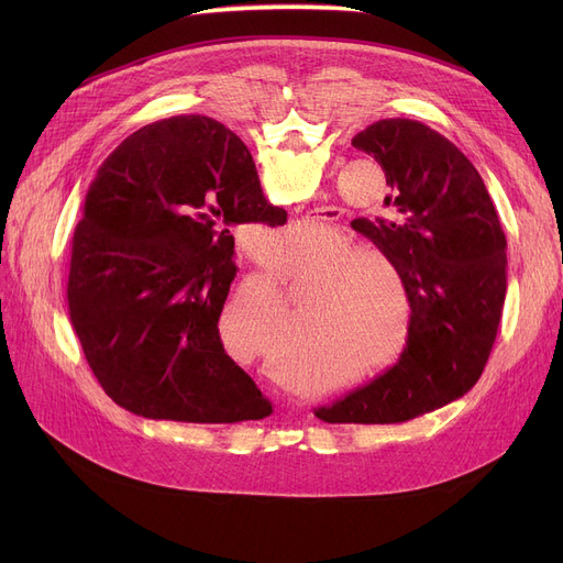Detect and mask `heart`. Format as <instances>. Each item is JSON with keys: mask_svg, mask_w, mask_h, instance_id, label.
I'll list each match as a JSON object with an SVG mask.
<instances>
[{"mask_svg": "<svg viewBox=\"0 0 563 563\" xmlns=\"http://www.w3.org/2000/svg\"><path fill=\"white\" fill-rule=\"evenodd\" d=\"M314 228L303 221L274 234L269 251L294 255L308 246ZM297 287L310 285L297 331L283 346L287 321L274 291L244 289L221 308L219 331L230 356L269 361V372L287 388H312L314 367L327 361L362 363L363 376L395 367L412 342L416 303L399 266L383 253L358 249L331 232L306 249L285 272Z\"/></svg>", "mask_w": 563, "mask_h": 563, "instance_id": "obj_1", "label": "heart"}]
</instances>
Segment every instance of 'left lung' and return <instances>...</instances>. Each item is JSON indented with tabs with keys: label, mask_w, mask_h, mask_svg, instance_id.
Returning a JSON list of instances; mask_svg holds the SVG:
<instances>
[{
	"label": "left lung",
	"mask_w": 563,
	"mask_h": 563,
	"mask_svg": "<svg viewBox=\"0 0 563 563\" xmlns=\"http://www.w3.org/2000/svg\"><path fill=\"white\" fill-rule=\"evenodd\" d=\"M390 185L393 221L351 225L404 272L416 303L406 356L365 388L314 408L329 424H397L479 380L507 294V240L477 168L435 130L386 118L353 136Z\"/></svg>",
	"instance_id": "1"
}]
</instances>
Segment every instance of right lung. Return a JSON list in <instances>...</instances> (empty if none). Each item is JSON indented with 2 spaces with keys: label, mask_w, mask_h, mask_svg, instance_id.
<instances>
[{
  "label": "right lung",
  "mask_w": 563,
  "mask_h": 563,
  "mask_svg": "<svg viewBox=\"0 0 563 563\" xmlns=\"http://www.w3.org/2000/svg\"><path fill=\"white\" fill-rule=\"evenodd\" d=\"M278 225L244 141L207 115L130 134L98 168L73 236L68 314L102 390L147 420L232 424L272 412L221 344L236 276L230 225Z\"/></svg>",
  "instance_id": "1"
}]
</instances>
